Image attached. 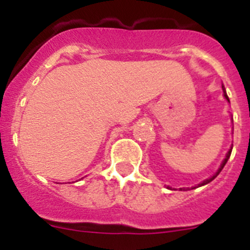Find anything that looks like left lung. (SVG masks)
I'll list each match as a JSON object with an SVG mask.
<instances>
[{
  "label": "left lung",
  "instance_id": "left-lung-1",
  "mask_svg": "<svg viewBox=\"0 0 250 250\" xmlns=\"http://www.w3.org/2000/svg\"><path fill=\"white\" fill-rule=\"evenodd\" d=\"M223 90H224V87H223ZM224 96H225V99H227V100H228V101H229V98H228V95L225 94V90H224ZM231 149H233V147H230V150H229V151H228V154H227V156H225V159H224V160H223L222 165H220L219 170H218V171H216V174H215V175H213V176H211V178H210V179H207V180H204V182H203V183H202V184H199V187H202V185H205V184H208V183H210V182H211V180H214V179H215V178H216V176H218V174H219V173H220V171H222V169H223V167H224V165H225V164H227V161H228V159H229V158H230V154H231Z\"/></svg>",
  "mask_w": 250,
  "mask_h": 250
}]
</instances>
